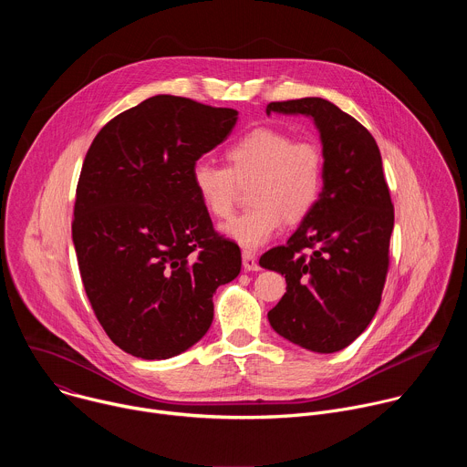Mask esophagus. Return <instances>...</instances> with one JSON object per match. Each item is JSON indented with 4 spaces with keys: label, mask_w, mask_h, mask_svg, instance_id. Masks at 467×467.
Instances as JSON below:
<instances>
[{
    "label": "esophagus",
    "mask_w": 467,
    "mask_h": 467,
    "mask_svg": "<svg viewBox=\"0 0 467 467\" xmlns=\"http://www.w3.org/2000/svg\"><path fill=\"white\" fill-rule=\"evenodd\" d=\"M242 260H244V270H245V272H256V270H260L256 254H254L253 251H247V249H245V251L242 253Z\"/></svg>",
    "instance_id": "esophagus-1"
}]
</instances>
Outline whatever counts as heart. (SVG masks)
Listing matches in <instances>:
<instances>
[{
  "label": "heart",
  "instance_id": "obj_1",
  "mask_svg": "<svg viewBox=\"0 0 467 467\" xmlns=\"http://www.w3.org/2000/svg\"><path fill=\"white\" fill-rule=\"evenodd\" d=\"M227 168L211 161L192 166V186L205 211L225 220L233 214L240 186L249 188L253 205L223 225L236 244L254 249L283 225L305 220L321 199L325 153L317 140L297 139L274 127L253 129L225 150Z\"/></svg>",
  "mask_w": 467,
  "mask_h": 467
}]
</instances>
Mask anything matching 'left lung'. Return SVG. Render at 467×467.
<instances>
[{"label": "left lung", "mask_w": 467, "mask_h": 467, "mask_svg": "<svg viewBox=\"0 0 467 467\" xmlns=\"http://www.w3.org/2000/svg\"><path fill=\"white\" fill-rule=\"evenodd\" d=\"M265 112L312 116L325 153L314 211L285 245L260 256L286 279L268 312L281 337L316 353H337L373 319L389 270L393 205L371 132L321 98L274 101Z\"/></svg>", "instance_id": "8db88e82"}]
</instances>
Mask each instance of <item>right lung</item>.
<instances>
[{"mask_svg":"<svg viewBox=\"0 0 467 467\" xmlns=\"http://www.w3.org/2000/svg\"><path fill=\"white\" fill-rule=\"evenodd\" d=\"M236 116L153 96L87 151L72 222L81 281L107 337L132 357L162 360L202 340L216 288L240 274V247L214 231L190 179Z\"/></svg>","mask_w":467,"mask_h":467,"instance_id":"obj_1","label":"right lung"}]
</instances>
